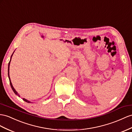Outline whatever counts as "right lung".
<instances>
[{
  "mask_svg": "<svg viewBox=\"0 0 132 132\" xmlns=\"http://www.w3.org/2000/svg\"><path fill=\"white\" fill-rule=\"evenodd\" d=\"M13 54H12V55L11 58V59H12V56H13ZM11 60H10V61H9V64H8V76H9V82H10V84H11V87H12V90H13V92H14V93L15 94V95H18V96H19V97H20V96L18 95V94L17 93V92H16V91H15V90L14 89V87H13V85H12V82H11V79H10L9 74V65H10V62H11ZM23 100H24V101H25L26 102H27V103H30V101H28L27 100H26V99H24V98L23 99Z\"/></svg>",
  "mask_w": 132,
  "mask_h": 132,
  "instance_id": "obj_1",
  "label": "right lung"
}]
</instances>
